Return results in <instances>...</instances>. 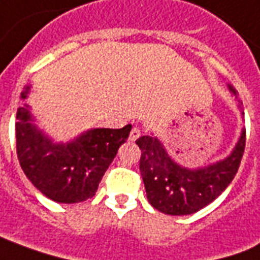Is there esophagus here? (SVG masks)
<instances>
[{"instance_id": "esophagus-1", "label": "esophagus", "mask_w": 260, "mask_h": 260, "mask_svg": "<svg viewBox=\"0 0 260 260\" xmlns=\"http://www.w3.org/2000/svg\"><path fill=\"white\" fill-rule=\"evenodd\" d=\"M140 136H141V132H140L139 128H136V127H134L133 130L130 132V137H128V140H130V141H136V140L139 139Z\"/></svg>"}]
</instances>
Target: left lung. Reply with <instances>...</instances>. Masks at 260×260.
Wrapping results in <instances>:
<instances>
[{
	"label": "left lung",
	"instance_id": "8db88e82",
	"mask_svg": "<svg viewBox=\"0 0 260 260\" xmlns=\"http://www.w3.org/2000/svg\"><path fill=\"white\" fill-rule=\"evenodd\" d=\"M227 86L238 101V109L244 117L238 92L233 85ZM136 144L141 150L140 172L151 206L164 214L187 215L214 202L233 182L244 154L245 128L227 156L196 168L176 162L154 133L141 136Z\"/></svg>",
	"mask_w": 260,
	"mask_h": 260
}]
</instances>
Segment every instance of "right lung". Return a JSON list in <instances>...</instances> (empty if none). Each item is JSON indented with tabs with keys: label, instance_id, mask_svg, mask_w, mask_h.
I'll list each match as a JSON object with an SVG mask.
<instances>
[{
	"label": "right lung",
	"instance_id": "right-lung-1",
	"mask_svg": "<svg viewBox=\"0 0 260 260\" xmlns=\"http://www.w3.org/2000/svg\"><path fill=\"white\" fill-rule=\"evenodd\" d=\"M30 91L32 84H27L21 93L25 104L16 110V152L23 172L53 202L71 204L91 199L119 147L128 139L132 124L89 128L67 143L56 141L36 124L26 104Z\"/></svg>",
	"mask_w": 260,
	"mask_h": 260
}]
</instances>
